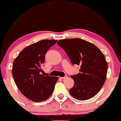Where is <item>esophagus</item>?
I'll use <instances>...</instances> for the list:
<instances>
[{"label":"esophagus","instance_id":"esophagus-1","mask_svg":"<svg viewBox=\"0 0 121 121\" xmlns=\"http://www.w3.org/2000/svg\"><path fill=\"white\" fill-rule=\"evenodd\" d=\"M68 77V76H65V77H61L60 78H61V79H65V78H66Z\"/></svg>","mask_w":121,"mask_h":121}]
</instances>
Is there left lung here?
I'll return each mask as SVG.
<instances>
[{"label": "left lung", "instance_id": "8db88e82", "mask_svg": "<svg viewBox=\"0 0 121 121\" xmlns=\"http://www.w3.org/2000/svg\"><path fill=\"white\" fill-rule=\"evenodd\" d=\"M57 44L65 51L73 64L81 66L80 73L72 76L74 86L69 90L73 98L86 100L99 92L106 78L108 63L99 48L78 38L60 40Z\"/></svg>", "mask_w": 121, "mask_h": 121}]
</instances>
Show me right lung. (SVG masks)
Here are the masks:
<instances>
[{
	"mask_svg": "<svg viewBox=\"0 0 121 121\" xmlns=\"http://www.w3.org/2000/svg\"><path fill=\"white\" fill-rule=\"evenodd\" d=\"M57 40H43L28 45L14 60L12 74L17 88L25 97L36 102L52 95L57 77L43 74L45 55Z\"/></svg>",
	"mask_w": 121,
	"mask_h": 121,
	"instance_id": "add662e5",
	"label": "right lung"
}]
</instances>
